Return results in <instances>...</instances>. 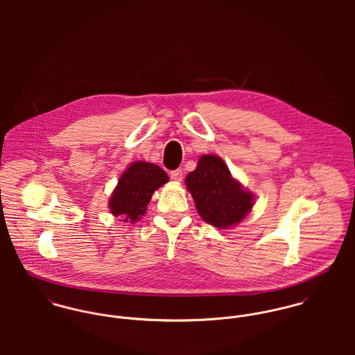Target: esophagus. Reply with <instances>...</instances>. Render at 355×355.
Returning <instances> with one entry per match:
<instances>
[{
  "label": "esophagus",
  "mask_w": 355,
  "mask_h": 355,
  "mask_svg": "<svg viewBox=\"0 0 355 355\" xmlns=\"http://www.w3.org/2000/svg\"><path fill=\"white\" fill-rule=\"evenodd\" d=\"M171 179L173 182H182L183 180V171L182 169H175L171 172Z\"/></svg>",
  "instance_id": "34e87169"
}]
</instances>
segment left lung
I'll return each mask as SVG.
<instances>
[{
    "instance_id": "left-lung-1",
    "label": "left lung",
    "mask_w": 355,
    "mask_h": 355,
    "mask_svg": "<svg viewBox=\"0 0 355 355\" xmlns=\"http://www.w3.org/2000/svg\"><path fill=\"white\" fill-rule=\"evenodd\" d=\"M186 186L203 221L216 228L235 227L253 207V193L243 189L214 154L198 159L197 168L186 178Z\"/></svg>"
}]
</instances>
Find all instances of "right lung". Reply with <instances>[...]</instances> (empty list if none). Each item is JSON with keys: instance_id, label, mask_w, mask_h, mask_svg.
<instances>
[{"instance_id": "add662e5", "label": "right lung", "mask_w": 355, "mask_h": 355, "mask_svg": "<svg viewBox=\"0 0 355 355\" xmlns=\"http://www.w3.org/2000/svg\"><path fill=\"white\" fill-rule=\"evenodd\" d=\"M168 180V175L158 165L146 161L132 162L109 198L110 213L124 223L138 221L146 213L153 193Z\"/></svg>"}]
</instances>
